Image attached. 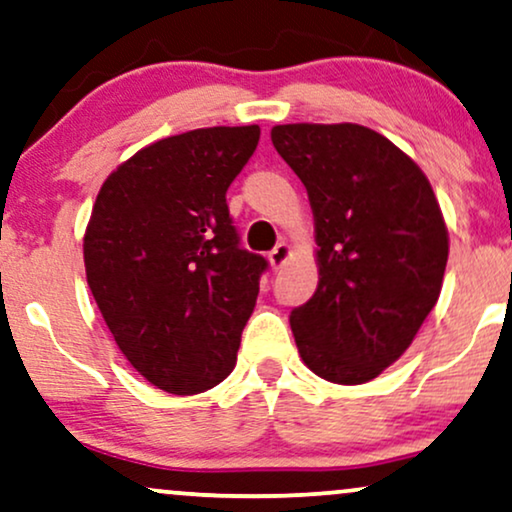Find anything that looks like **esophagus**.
Instances as JSON below:
<instances>
[{"label":"esophagus","mask_w":512,"mask_h":512,"mask_svg":"<svg viewBox=\"0 0 512 512\" xmlns=\"http://www.w3.org/2000/svg\"><path fill=\"white\" fill-rule=\"evenodd\" d=\"M288 257H290V245H288V243H278L276 248L269 252V262H271V267H274V269H281L283 264L288 262Z\"/></svg>","instance_id":"obj_1"}]
</instances>
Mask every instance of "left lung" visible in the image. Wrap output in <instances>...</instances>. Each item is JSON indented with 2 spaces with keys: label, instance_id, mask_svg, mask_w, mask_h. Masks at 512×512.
Masks as SVG:
<instances>
[{
  "label": "left lung",
  "instance_id": "1",
  "mask_svg": "<svg viewBox=\"0 0 512 512\" xmlns=\"http://www.w3.org/2000/svg\"><path fill=\"white\" fill-rule=\"evenodd\" d=\"M271 141L307 189L319 286L290 312L309 371L361 385L409 349L437 304L449 231L428 177L373 129L276 125Z\"/></svg>",
  "mask_w": 512,
  "mask_h": 512
}]
</instances>
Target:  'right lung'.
<instances>
[{"label": "right lung", "mask_w": 512, "mask_h": 512, "mask_svg": "<svg viewBox=\"0 0 512 512\" xmlns=\"http://www.w3.org/2000/svg\"><path fill=\"white\" fill-rule=\"evenodd\" d=\"M257 141V125L160 139L96 196L87 283L120 352L170 394L210 390L236 366L269 262L241 248L226 191Z\"/></svg>", "instance_id": "1"}]
</instances>
